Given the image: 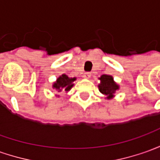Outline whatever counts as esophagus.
I'll return each mask as SVG.
<instances>
[{
	"label": "esophagus",
	"mask_w": 160,
	"mask_h": 160,
	"mask_svg": "<svg viewBox=\"0 0 160 160\" xmlns=\"http://www.w3.org/2000/svg\"><path fill=\"white\" fill-rule=\"evenodd\" d=\"M91 75H92V74H91L90 72H85V73L83 74V77H84V78H90V77H91Z\"/></svg>",
	"instance_id": "obj_1"
}]
</instances>
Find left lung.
<instances>
[{
  "mask_svg": "<svg viewBox=\"0 0 160 160\" xmlns=\"http://www.w3.org/2000/svg\"><path fill=\"white\" fill-rule=\"evenodd\" d=\"M100 80L102 83L99 84V89L100 92L108 96V98H112L113 93L118 89V85H117V83L113 81V77L111 76H108V75H103L100 77Z\"/></svg>",
  "mask_w": 160,
  "mask_h": 160,
  "instance_id": "1",
  "label": "left lung"
}]
</instances>
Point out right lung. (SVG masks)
I'll return each mask as SVG.
<instances>
[{"mask_svg": "<svg viewBox=\"0 0 160 160\" xmlns=\"http://www.w3.org/2000/svg\"><path fill=\"white\" fill-rule=\"evenodd\" d=\"M76 78H69L66 75H62L57 79V82L53 84V88L57 90L58 92H64V91H69L71 87L73 86L72 82H74Z\"/></svg>", "mask_w": 160, "mask_h": 160, "instance_id": "obj_1", "label": "right lung"}]
</instances>
